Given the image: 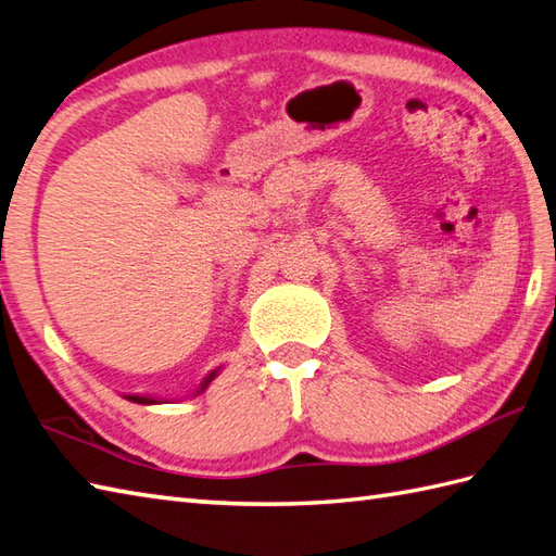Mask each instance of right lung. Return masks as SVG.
Returning <instances> with one entry per match:
<instances>
[{"instance_id": "obj_1", "label": "right lung", "mask_w": 556, "mask_h": 556, "mask_svg": "<svg viewBox=\"0 0 556 556\" xmlns=\"http://www.w3.org/2000/svg\"><path fill=\"white\" fill-rule=\"evenodd\" d=\"M219 370H222V368H215V370H210V372H207V375L203 377V382H200V384H198V389H195V392H193V396H198V394H203V392H205V389L210 387V382H212V380H215V377L219 375ZM126 399H128V401H134V404H148V406H150V404H160V401H162V399H155V396H150V394H146V396H140V394H126ZM162 404H164V401H162Z\"/></svg>"}]
</instances>
